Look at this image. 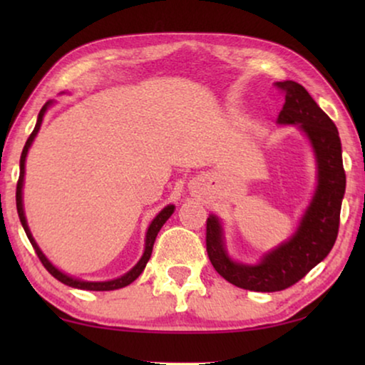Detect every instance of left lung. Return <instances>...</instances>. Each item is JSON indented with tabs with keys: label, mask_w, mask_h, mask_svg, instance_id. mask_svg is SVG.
Listing matches in <instances>:
<instances>
[{
	"label": "left lung",
	"mask_w": 365,
	"mask_h": 365,
	"mask_svg": "<svg viewBox=\"0 0 365 365\" xmlns=\"http://www.w3.org/2000/svg\"><path fill=\"white\" fill-rule=\"evenodd\" d=\"M286 94L277 124H297L311 143L317 168V186L291 237L262 254L256 264H244L229 256L222 222L216 214L207 217L206 247L214 269L234 286L256 292H276L291 287L327 257L337 239L346 173L342 146L332 119L296 81L276 83Z\"/></svg>",
	"instance_id": "left-lung-1"
}]
</instances>
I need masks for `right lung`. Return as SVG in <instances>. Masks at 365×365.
<instances>
[{"mask_svg": "<svg viewBox=\"0 0 365 365\" xmlns=\"http://www.w3.org/2000/svg\"><path fill=\"white\" fill-rule=\"evenodd\" d=\"M53 103L54 101H48L41 108V111H39L36 126H34L33 133L29 134L28 141H26V144H24V148H23L21 159H19V179H18V184H16V209H18L19 221H21V226L24 229V232H26L29 242H31V246L34 247V251H36L39 261L43 262V266L48 269V272L51 274L53 277H56L59 282L66 284V286L74 287V289H83V291H114V289L126 287L131 282L136 281L139 276H141V272L144 271V267H146L149 257H151L153 246H154V241H156L158 232L161 231V227L164 226V222H166L168 219L173 216L174 209H176V207H174L173 204H168V206L164 207L163 211L159 212L158 216L153 219L151 224H149L148 231H146V239H144V252H143L141 259H139L138 264L131 269V271H128L126 274H123L121 277L111 279V281H83V279L69 276V274L59 271V269L54 266V264L49 261L46 256H44L43 251H41V249H39V246L36 244V241H34L33 234H31V231H29V227H28V221H26V216H24V207H23V184H24V164H26V156H28L29 148H31V144L34 141V138H36L39 128H41L44 114H46L49 106H53Z\"/></svg>", "mask_w": 365, "mask_h": 365, "instance_id": "add662e5", "label": "right lung"}]
</instances>
